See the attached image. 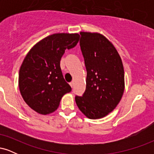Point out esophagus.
Returning a JSON list of instances; mask_svg holds the SVG:
<instances>
[{
    "instance_id": "1",
    "label": "esophagus",
    "mask_w": 154,
    "mask_h": 154,
    "mask_svg": "<svg viewBox=\"0 0 154 154\" xmlns=\"http://www.w3.org/2000/svg\"><path fill=\"white\" fill-rule=\"evenodd\" d=\"M69 85H70V86H71L72 88H73V86H74V82H73V81H72L71 82H69Z\"/></svg>"
}]
</instances>
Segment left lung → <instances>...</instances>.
<instances>
[{"label": "left lung", "instance_id": "left-lung-1", "mask_svg": "<svg viewBox=\"0 0 154 154\" xmlns=\"http://www.w3.org/2000/svg\"><path fill=\"white\" fill-rule=\"evenodd\" d=\"M81 51L87 70L86 89L75 96L77 106L88 118L104 117L115 109L125 90L124 67L117 51L99 33L80 32Z\"/></svg>", "mask_w": 154, "mask_h": 154}]
</instances>
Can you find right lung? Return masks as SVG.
Masks as SVG:
<instances>
[{
    "mask_svg": "<svg viewBox=\"0 0 154 154\" xmlns=\"http://www.w3.org/2000/svg\"><path fill=\"white\" fill-rule=\"evenodd\" d=\"M77 33L49 35L31 48L19 69V88L23 99L32 109L48 114L59 107L63 95L72 88L63 78L60 61L66 49L77 45Z\"/></svg>",
    "mask_w": 154,
    "mask_h": 154,
    "instance_id": "obj_1",
    "label": "right lung"
}]
</instances>
